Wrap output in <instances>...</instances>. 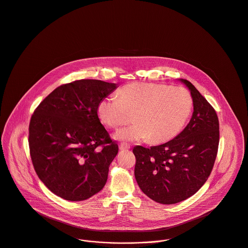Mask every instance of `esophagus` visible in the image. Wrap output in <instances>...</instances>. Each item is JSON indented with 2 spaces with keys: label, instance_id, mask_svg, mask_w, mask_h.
Masks as SVG:
<instances>
[{
  "label": "esophagus",
  "instance_id": "34e87169",
  "mask_svg": "<svg viewBox=\"0 0 248 248\" xmlns=\"http://www.w3.org/2000/svg\"><path fill=\"white\" fill-rule=\"evenodd\" d=\"M130 149V146L125 144V143H121L120 145V150L121 151H128Z\"/></svg>",
  "mask_w": 248,
  "mask_h": 248
}]
</instances>
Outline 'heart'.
<instances>
[{
	"instance_id": "1",
	"label": "heart",
	"mask_w": 248,
	"mask_h": 248,
	"mask_svg": "<svg viewBox=\"0 0 248 248\" xmlns=\"http://www.w3.org/2000/svg\"><path fill=\"white\" fill-rule=\"evenodd\" d=\"M192 110V97L184 87L157 83H130L97 105L100 121L111 128L126 122L133 114L135 124L117 130L119 141L147 140L158 144L176 137L185 127Z\"/></svg>"
}]
</instances>
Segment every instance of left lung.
<instances>
[{
    "label": "left lung",
    "instance_id": "8db88e82",
    "mask_svg": "<svg viewBox=\"0 0 248 248\" xmlns=\"http://www.w3.org/2000/svg\"><path fill=\"white\" fill-rule=\"evenodd\" d=\"M193 114L186 128L169 142L151 147L136 146L135 179L152 200L172 205L194 195L213 170L219 144V122L214 107L187 80Z\"/></svg>",
    "mask_w": 248,
    "mask_h": 248
}]
</instances>
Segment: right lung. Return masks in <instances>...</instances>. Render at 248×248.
<instances>
[{
  "label": "right lung",
  "mask_w": 248,
  "mask_h": 248,
  "mask_svg": "<svg viewBox=\"0 0 248 248\" xmlns=\"http://www.w3.org/2000/svg\"><path fill=\"white\" fill-rule=\"evenodd\" d=\"M117 87L77 80L55 89L34 110L29 125L31 162L57 196L83 201L104 187L119 147L101 124L97 105Z\"/></svg>",
  "instance_id": "add662e5"
}]
</instances>
